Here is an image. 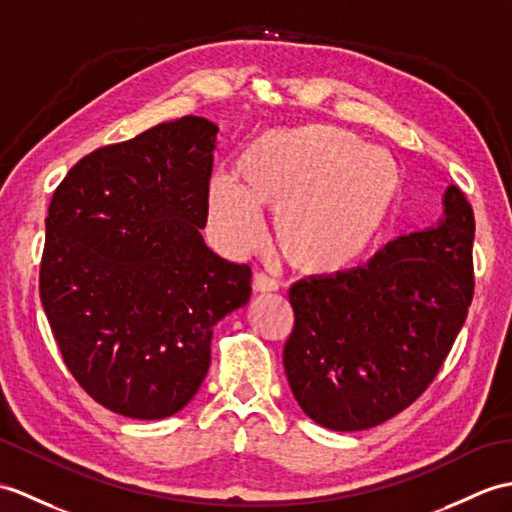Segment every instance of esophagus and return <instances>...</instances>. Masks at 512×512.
I'll return each instance as SVG.
<instances>
[{
    "mask_svg": "<svg viewBox=\"0 0 512 512\" xmlns=\"http://www.w3.org/2000/svg\"><path fill=\"white\" fill-rule=\"evenodd\" d=\"M279 290V283L264 275V272H257L255 279H253V292H259V294H268V292H277Z\"/></svg>",
    "mask_w": 512,
    "mask_h": 512,
    "instance_id": "obj_1",
    "label": "esophagus"
}]
</instances>
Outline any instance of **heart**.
<instances>
[{
    "label": "heart",
    "instance_id": "obj_1",
    "mask_svg": "<svg viewBox=\"0 0 512 512\" xmlns=\"http://www.w3.org/2000/svg\"><path fill=\"white\" fill-rule=\"evenodd\" d=\"M401 168L382 148L325 124L268 128L235 163V181L209 183L213 235L231 253L266 237L261 209L277 213V242L290 264L312 277H334L371 253L401 194Z\"/></svg>",
    "mask_w": 512,
    "mask_h": 512
}]
</instances>
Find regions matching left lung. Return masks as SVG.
Returning a JSON list of instances; mask_svg holds the SVG:
<instances>
[{
  "instance_id": "1",
  "label": "left lung",
  "mask_w": 512,
  "mask_h": 512,
  "mask_svg": "<svg viewBox=\"0 0 512 512\" xmlns=\"http://www.w3.org/2000/svg\"><path fill=\"white\" fill-rule=\"evenodd\" d=\"M436 227L401 235L366 266L290 288L283 366L301 410L360 432L406 410L432 384L473 299V209L458 187Z\"/></svg>"
}]
</instances>
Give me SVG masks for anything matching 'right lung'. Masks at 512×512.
<instances>
[{
	"label": "right lung",
	"mask_w": 512,
	"mask_h": 512,
	"mask_svg": "<svg viewBox=\"0 0 512 512\" xmlns=\"http://www.w3.org/2000/svg\"><path fill=\"white\" fill-rule=\"evenodd\" d=\"M218 126H154L80 159L45 218L41 303L76 382L130 419L198 392L213 327L251 299V268L205 244Z\"/></svg>",
	"instance_id": "add662e5"
}]
</instances>
